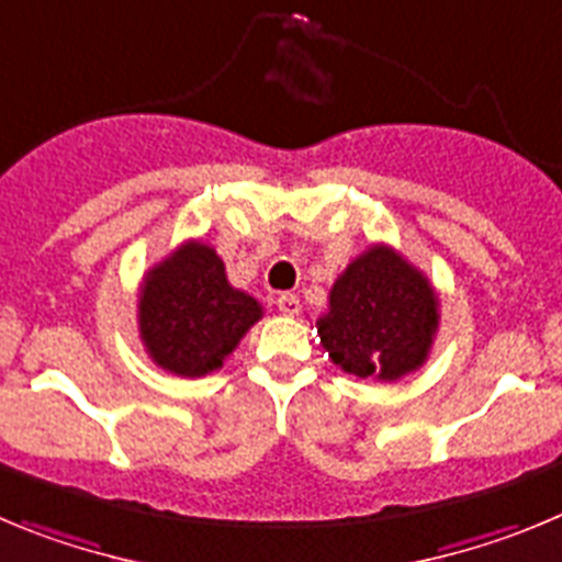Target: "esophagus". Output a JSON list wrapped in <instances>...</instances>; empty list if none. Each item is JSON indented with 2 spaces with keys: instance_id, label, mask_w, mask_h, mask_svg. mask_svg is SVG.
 <instances>
[{
  "instance_id": "esophagus-1",
  "label": "esophagus",
  "mask_w": 562,
  "mask_h": 562,
  "mask_svg": "<svg viewBox=\"0 0 562 562\" xmlns=\"http://www.w3.org/2000/svg\"><path fill=\"white\" fill-rule=\"evenodd\" d=\"M277 307H280V313H285V316H296V313L302 311V302L296 293H280V296H277Z\"/></svg>"
}]
</instances>
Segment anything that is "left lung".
Here are the masks:
<instances>
[{"label": "left lung", "mask_w": 562, "mask_h": 562, "mask_svg": "<svg viewBox=\"0 0 562 562\" xmlns=\"http://www.w3.org/2000/svg\"><path fill=\"white\" fill-rule=\"evenodd\" d=\"M333 363L358 378L397 381L426 363L439 327L431 282L389 246H369L330 288L316 322Z\"/></svg>", "instance_id": "1"}]
</instances>
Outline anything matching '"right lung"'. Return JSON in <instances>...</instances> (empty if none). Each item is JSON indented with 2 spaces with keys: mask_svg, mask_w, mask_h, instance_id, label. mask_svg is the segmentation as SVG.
I'll return each mask as SVG.
<instances>
[{
  "mask_svg": "<svg viewBox=\"0 0 562 562\" xmlns=\"http://www.w3.org/2000/svg\"><path fill=\"white\" fill-rule=\"evenodd\" d=\"M260 316V302L229 285L224 260L201 240L179 246L139 288V338L156 367L179 378L224 367Z\"/></svg>",
  "mask_w": 562,
  "mask_h": 562,
  "instance_id": "right-lung-1",
  "label": "right lung"
}]
</instances>
